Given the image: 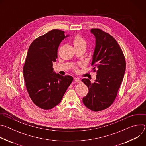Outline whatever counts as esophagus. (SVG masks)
<instances>
[{"mask_svg": "<svg viewBox=\"0 0 146 146\" xmlns=\"http://www.w3.org/2000/svg\"><path fill=\"white\" fill-rule=\"evenodd\" d=\"M74 81L76 82H78V83H81V80L78 78H77V77H74Z\"/></svg>", "mask_w": 146, "mask_h": 146, "instance_id": "esophagus-1", "label": "esophagus"}]
</instances>
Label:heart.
I'll list each match as a JSON object with an SVG mask.
<instances>
[{
    "instance_id": "b5f03b06",
    "label": "heart",
    "mask_w": 146,
    "mask_h": 146,
    "mask_svg": "<svg viewBox=\"0 0 146 146\" xmlns=\"http://www.w3.org/2000/svg\"><path fill=\"white\" fill-rule=\"evenodd\" d=\"M73 43L75 48L81 47L86 48L87 46V43L86 40L80 35H77L74 37V38H73Z\"/></svg>"
}]
</instances>
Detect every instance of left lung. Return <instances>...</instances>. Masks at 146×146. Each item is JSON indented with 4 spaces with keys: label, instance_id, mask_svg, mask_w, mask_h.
I'll use <instances>...</instances> for the list:
<instances>
[{
    "label": "left lung",
    "instance_id": "obj_1",
    "mask_svg": "<svg viewBox=\"0 0 146 146\" xmlns=\"http://www.w3.org/2000/svg\"><path fill=\"white\" fill-rule=\"evenodd\" d=\"M91 33L95 37L92 65L93 70L97 69V74L93 83L88 78L82 79L89 90L82 102L91 110L99 111L110 106L114 101L126 63L122 51L113 36L99 29H92Z\"/></svg>",
    "mask_w": 146,
    "mask_h": 146
}]
</instances>
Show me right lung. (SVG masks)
Masks as SVG:
<instances>
[{"mask_svg":"<svg viewBox=\"0 0 146 146\" xmlns=\"http://www.w3.org/2000/svg\"><path fill=\"white\" fill-rule=\"evenodd\" d=\"M70 36L53 29L35 39L29 47L23 68L29 95L36 106L50 110L60 102L73 78L56 73L52 68L56 61L60 43Z\"/></svg>","mask_w":146,"mask_h":146,"instance_id":"right-lung-1","label":"right lung"}]
</instances>
